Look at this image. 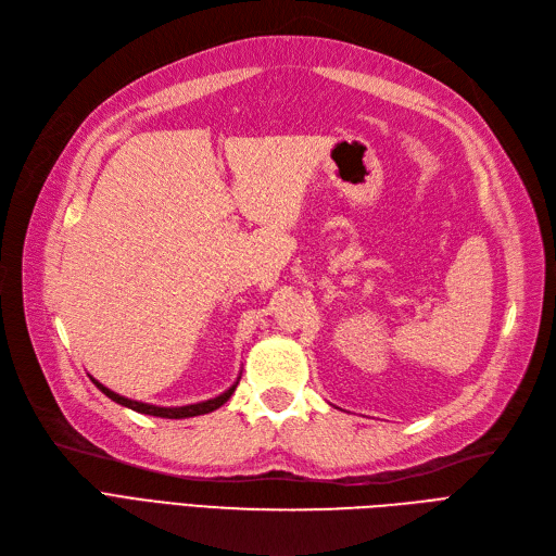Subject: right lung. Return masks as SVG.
<instances>
[{"label": "right lung", "mask_w": 556, "mask_h": 556, "mask_svg": "<svg viewBox=\"0 0 556 556\" xmlns=\"http://www.w3.org/2000/svg\"><path fill=\"white\" fill-rule=\"evenodd\" d=\"M240 376L242 371L238 374L236 383H232L228 390H224L222 395L217 397H210L205 402H193V404H185V406H159V404H148V402H138V400H129L119 395V392L105 388L101 381H97L94 376H89L92 379V383L103 392L105 397H111L113 402L127 406L131 410H136V414H146V416H156V418H170V420H180V418H193V416H205V414H212V410H217L222 404H226L230 400L232 392H236L238 383H240Z\"/></svg>", "instance_id": "1"}]
</instances>
